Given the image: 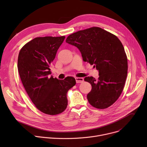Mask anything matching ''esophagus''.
Segmentation results:
<instances>
[{
	"label": "esophagus",
	"mask_w": 147,
	"mask_h": 147,
	"mask_svg": "<svg viewBox=\"0 0 147 147\" xmlns=\"http://www.w3.org/2000/svg\"><path fill=\"white\" fill-rule=\"evenodd\" d=\"M76 81L77 83H81L84 82V78L81 77H76Z\"/></svg>",
	"instance_id": "obj_1"
}]
</instances>
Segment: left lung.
Returning a JSON list of instances; mask_svg holds the SVG:
<instances>
[{"instance_id":"8db88e82","label":"left lung","mask_w":147,"mask_h":147,"mask_svg":"<svg viewBox=\"0 0 147 147\" xmlns=\"http://www.w3.org/2000/svg\"><path fill=\"white\" fill-rule=\"evenodd\" d=\"M67 43L77 47L83 60L96 67L99 78L86 77L92 90L87 95L91 105L105 109L117 100L127 75V59L124 47L115 35L99 27H92L70 35Z\"/></svg>"}]
</instances>
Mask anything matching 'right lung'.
<instances>
[{
  "mask_svg": "<svg viewBox=\"0 0 147 147\" xmlns=\"http://www.w3.org/2000/svg\"><path fill=\"white\" fill-rule=\"evenodd\" d=\"M65 38L37 37L20 50L17 67L23 86L40 112L56 115L63 112L67 106V91L76 85L74 77L58 80L49 77L50 65Z\"/></svg>",
  "mask_w": 147,
  "mask_h": 147,
  "instance_id": "right-lung-1",
  "label": "right lung"
}]
</instances>
